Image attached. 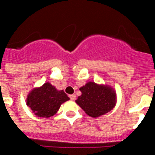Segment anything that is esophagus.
Instances as JSON below:
<instances>
[{
  "instance_id": "34e87169",
  "label": "esophagus",
  "mask_w": 155,
  "mask_h": 155,
  "mask_svg": "<svg viewBox=\"0 0 155 155\" xmlns=\"http://www.w3.org/2000/svg\"><path fill=\"white\" fill-rule=\"evenodd\" d=\"M69 97L71 100H74L76 98V95L75 94H70Z\"/></svg>"
}]
</instances>
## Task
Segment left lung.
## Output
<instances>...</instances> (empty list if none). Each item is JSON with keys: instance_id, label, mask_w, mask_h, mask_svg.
<instances>
[{"instance_id": "8db88e82", "label": "left lung", "mask_w": 155, "mask_h": 155, "mask_svg": "<svg viewBox=\"0 0 155 155\" xmlns=\"http://www.w3.org/2000/svg\"><path fill=\"white\" fill-rule=\"evenodd\" d=\"M81 95L76 100L77 104L91 117L107 113L116 105V92L112 87L87 82L80 87Z\"/></svg>"}]
</instances>
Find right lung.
Returning <instances> with one entry per match:
<instances>
[{
  "mask_svg": "<svg viewBox=\"0 0 155 155\" xmlns=\"http://www.w3.org/2000/svg\"><path fill=\"white\" fill-rule=\"evenodd\" d=\"M70 98L63 90L58 91L49 82L28 94L27 105L39 117H50L57 113L61 105Z\"/></svg>",
  "mask_w": 155,
  "mask_h": 155,
  "instance_id": "obj_1",
  "label": "right lung"
}]
</instances>
